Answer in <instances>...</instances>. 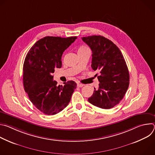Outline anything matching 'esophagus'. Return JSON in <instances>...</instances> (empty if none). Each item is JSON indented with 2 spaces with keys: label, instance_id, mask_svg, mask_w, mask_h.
Wrapping results in <instances>:
<instances>
[{
  "label": "esophagus",
  "instance_id": "esophagus-1",
  "mask_svg": "<svg viewBox=\"0 0 155 155\" xmlns=\"http://www.w3.org/2000/svg\"><path fill=\"white\" fill-rule=\"evenodd\" d=\"M83 86H84L83 84H81V83H77V86L79 87H83Z\"/></svg>",
  "mask_w": 155,
  "mask_h": 155
}]
</instances>
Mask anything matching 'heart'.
<instances>
[{
  "instance_id": "b5f03b06",
  "label": "heart",
  "mask_w": 155,
  "mask_h": 155,
  "mask_svg": "<svg viewBox=\"0 0 155 155\" xmlns=\"http://www.w3.org/2000/svg\"><path fill=\"white\" fill-rule=\"evenodd\" d=\"M87 47H81V48H80V49H84V48H86Z\"/></svg>"
}]
</instances>
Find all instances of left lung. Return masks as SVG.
<instances>
[{
  "instance_id": "left-lung-1",
  "label": "left lung",
  "mask_w": 155,
  "mask_h": 155,
  "mask_svg": "<svg viewBox=\"0 0 155 155\" xmlns=\"http://www.w3.org/2000/svg\"><path fill=\"white\" fill-rule=\"evenodd\" d=\"M81 39L92 50V69L100 72L98 89L94 88L88 101L101 108H113L123 99L129 84V71L123 55L115 44L103 36L91 35Z\"/></svg>"
}]
</instances>
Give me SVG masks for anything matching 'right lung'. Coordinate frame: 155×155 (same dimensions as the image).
<instances>
[{
	"mask_svg": "<svg viewBox=\"0 0 155 155\" xmlns=\"http://www.w3.org/2000/svg\"><path fill=\"white\" fill-rule=\"evenodd\" d=\"M77 38L45 37L38 40L28 51L23 64L25 90L34 105L44 114L53 115L70 102L77 87L74 81L57 86L54 69L62 66L63 52Z\"/></svg>",
	"mask_w": 155,
	"mask_h": 155,
	"instance_id": "1",
	"label": "right lung"
}]
</instances>
